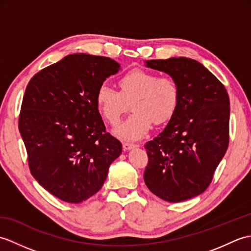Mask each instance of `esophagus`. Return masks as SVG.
<instances>
[{"label": "esophagus", "instance_id": "esophagus-1", "mask_svg": "<svg viewBox=\"0 0 251 251\" xmlns=\"http://www.w3.org/2000/svg\"><path fill=\"white\" fill-rule=\"evenodd\" d=\"M137 147L138 146L135 145V143H130V142H124V143H123V149H124L125 151H129V150H131V149L137 148Z\"/></svg>", "mask_w": 251, "mask_h": 251}]
</instances>
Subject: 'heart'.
Instances as JSON below:
<instances>
[{
	"label": "heart",
	"instance_id": "heart-1",
	"mask_svg": "<svg viewBox=\"0 0 251 251\" xmlns=\"http://www.w3.org/2000/svg\"><path fill=\"white\" fill-rule=\"evenodd\" d=\"M119 86L120 92L106 83L101 84L96 92L95 104L102 119L114 125L131 101L134 113L114 129V134L124 140L141 139L152 122H167L178 106L179 89L170 77H158L153 72L136 69L120 78Z\"/></svg>",
	"mask_w": 251,
	"mask_h": 251
}]
</instances>
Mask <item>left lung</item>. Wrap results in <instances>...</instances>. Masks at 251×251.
<instances>
[{
    "instance_id": "8db88e82",
    "label": "left lung",
    "mask_w": 251,
    "mask_h": 251,
    "mask_svg": "<svg viewBox=\"0 0 251 251\" xmlns=\"http://www.w3.org/2000/svg\"><path fill=\"white\" fill-rule=\"evenodd\" d=\"M168 74L179 102L163 131L146 143L145 182L153 194L179 202L201 194L228 146L230 99L226 89L201 62L185 57L147 60Z\"/></svg>"
}]
</instances>
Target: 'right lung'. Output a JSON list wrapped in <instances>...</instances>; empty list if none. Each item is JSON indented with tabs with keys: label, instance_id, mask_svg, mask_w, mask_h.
I'll return each instance as SVG.
<instances>
[{
	"label": "right lung",
	"instance_id": "obj_1",
	"mask_svg": "<svg viewBox=\"0 0 251 251\" xmlns=\"http://www.w3.org/2000/svg\"><path fill=\"white\" fill-rule=\"evenodd\" d=\"M121 70L108 57L68 55L30 79L19 131L31 174L50 194L81 202L97 193L122 143L105 132L95 104L98 87Z\"/></svg>",
	"mask_w": 251,
	"mask_h": 251
}]
</instances>
